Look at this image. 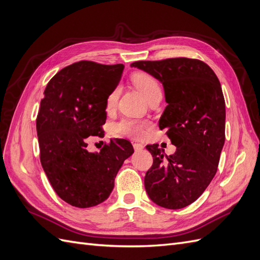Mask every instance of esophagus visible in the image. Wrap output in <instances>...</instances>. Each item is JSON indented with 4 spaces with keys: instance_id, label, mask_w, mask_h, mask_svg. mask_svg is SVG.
I'll return each instance as SVG.
<instances>
[{
    "instance_id": "34e87169",
    "label": "esophagus",
    "mask_w": 260,
    "mask_h": 260,
    "mask_svg": "<svg viewBox=\"0 0 260 260\" xmlns=\"http://www.w3.org/2000/svg\"><path fill=\"white\" fill-rule=\"evenodd\" d=\"M133 148H135L136 151L138 152V151H142V149L144 148V146H143V144L138 143V142H135V143H133Z\"/></svg>"
}]
</instances>
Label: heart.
I'll return each instance as SVG.
<instances>
[{"instance_id": "heart-1", "label": "heart", "mask_w": 260, "mask_h": 260, "mask_svg": "<svg viewBox=\"0 0 260 260\" xmlns=\"http://www.w3.org/2000/svg\"><path fill=\"white\" fill-rule=\"evenodd\" d=\"M133 83L136 84L137 88L143 93V95L148 101L152 96L157 93H161V89L159 83L157 82L152 76L145 74L137 75L133 78ZM118 90L113 91L109 94L106 100V107L108 109L113 108L117 103ZM148 128V122L143 120L137 119H122L119 122L114 124V132L118 136L128 137L132 139H141Z\"/></svg>"}]
</instances>
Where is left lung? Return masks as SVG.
<instances>
[{
    "instance_id": "left-lung-1",
    "label": "left lung",
    "mask_w": 260,
    "mask_h": 260,
    "mask_svg": "<svg viewBox=\"0 0 260 260\" xmlns=\"http://www.w3.org/2000/svg\"><path fill=\"white\" fill-rule=\"evenodd\" d=\"M158 79L168 103L159 119L175 154L164 157L158 144L146 145L153 165L144 186L158 206L180 209L198 200L215 177L225 138L221 85L207 64L194 58L139 60L131 64Z\"/></svg>"
}]
</instances>
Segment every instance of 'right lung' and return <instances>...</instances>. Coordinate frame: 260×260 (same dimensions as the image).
Wrapping results in <instances>:
<instances>
[{"instance_id":"add662e5","label":"right lung","mask_w":260,"mask_h":260,"mask_svg":"<svg viewBox=\"0 0 260 260\" xmlns=\"http://www.w3.org/2000/svg\"><path fill=\"white\" fill-rule=\"evenodd\" d=\"M122 64L81 60L55 75L37 116L40 160L52 187L69 205L88 208L108 199L123 161L132 155L127 140L111 139L100 153L85 139L103 137L106 100L119 82Z\"/></svg>"}]
</instances>
